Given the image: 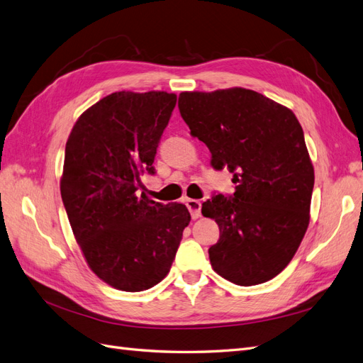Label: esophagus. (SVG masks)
Returning a JSON list of instances; mask_svg holds the SVG:
<instances>
[{
	"label": "esophagus",
	"mask_w": 363,
	"mask_h": 363,
	"mask_svg": "<svg viewBox=\"0 0 363 363\" xmlns=\"http://www.w3.org/2000/svg\"><path fill=\"white\" fill-rule=\"evenodd\" d=\"M186 207L189 208L192 219H196L201 216V203L199 200H186Z\"/></svg>",
	"instance_id": "34e87169"
}]
</instances>
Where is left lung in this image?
<instances>
[{
	"label": "left lung",
	"mask_w": 363,
	"mask_h": 363,
	"mask_svg": "<svg viewBox=\"0 0 363 363\" xmlns=\"http://www.w3.org/2000/svg\"><path fill=\"white\" fill-rule=\"evenodd\" d=\"M179 111L191 135L227 168L232 196L213 195L201 213L219 227L212 268L239 286L265 283L295 256L311 221L313 164L291 108L259 92L230 87L182 92Z\"/></svg>",
	"instance_id": "obj_1"
}]
</instances>
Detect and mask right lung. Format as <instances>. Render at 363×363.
<instances>
[{"label":"right lung","mask_w":363,"mask_h":363,"mask_svg":"<svg viewBox=\"0 0 363 363\" xmlns=\"http://www.w3.org/2000/svg\"><path fill=\"white\" fill-rule=\"evenodd\" d=\"M177 95L121 91L84 111L65 148L60 194L87 265L108 286L139 292L171 269L188 207L150 200L140 175L156 151Z\"/></svg>","instance_id":"add662e5"}]
</instances>
